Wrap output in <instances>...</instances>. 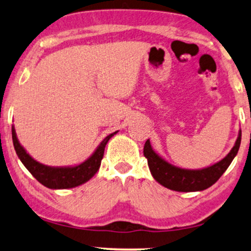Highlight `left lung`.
I'll list each match as a JSON object with an SVG mask.
<instances>
[{
  "mask_svg": "<svg viewBox=\"0 0 251 251\" xmlns=\"http://www.w3.org/2000/svg\"><path fill=\"white\" fill-rule=\"evenodd\" d=\"M241 143V129L239 131L235 145L218 163L208 168L200 170L181 169L170 164L151 148L149 140H147L143 148V155L148 159V165L153 179L166 188L176 192H200L211 187L223 173L226 171L232 160L239 151Z\"/></svg>",
  "mask_w": 251,
  "mask_h": 251,
  "instance_id": "left-lung-1",
  "label": "left lung"
}]
</instances>
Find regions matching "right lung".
<instances>
[{
    "label": "right lung",
    "instance_id": "1",
    "mask_svg": "<svg viewBox=\"0 0 251 251\" xmlns=\"http://www.w3.org/2000/svg\"><path fill=\"white\" fill-rule=\"evenodd\" d=\"M12 141L13 147L18 155L19 159L22 160L25 168L31 172V175L38 180L43 186L48 187L50 189H66L73 188V187L80 186L82 183L88 181L95 176V173L99 171L101 160L104 153V148L106 143L117 132H113L109 134L103 141L100 143L95 151L92 153L91 157H88L85 162L80 163L75 166H48L41 164L38 160L32 158L31 156L26 152L18 139L15 131V127L12 126Z\"/></svg>",
    "mask_w": 251,
    "mask_h": 251
}]
</instances>
